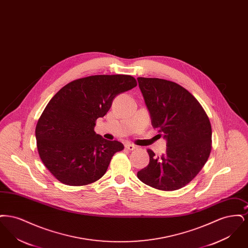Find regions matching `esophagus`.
Instances as JSON below:
<instances>
[{"label":"esophagus","instance_id":"esophagus-1","mask_svg":"<svg viewBox=\"0 0 248 248\" xmlns=\"http://www.w3.org/2000/svg\"><path fill=\"white\" fill-rule=\"evenodd\" d=\"M125 149H127V150H129V151H134V150H136L137 149V146H135V145H133V144H125Z\"/></svg>","mask_w":248,"mask_h":248}]
</instances>
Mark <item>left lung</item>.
Masks as SVG:
<instances>
[{
	"label": "left lung",
	"mask_w": 248,
	"mask_h": 248,
	"mask_svg": "<svg viewBox=\"0 0 248 248\" xmlns=\"http://www.w3.org/2000/svg\"><path fill=\"white\" fill-rule=\"evenodd\" d=\"M138 82L152 124L166 140V153L148 150L150 163L138 172L148 186L176 190L186 186L203 167L212 148V128L199 101L181 85L158 78Z\"/></svg>",
	"instance_id": "left-lung-1"
}]
</instances>
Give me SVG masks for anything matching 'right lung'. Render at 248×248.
<instances>
[{"label":"right lung","mask_w":248,"mask_h":248,"mask_svg":"<svg viewBox=\"0 0 248 248\" xmlns=\"http://www.w3.org/2000/svg\"><path fill=\"white\" fill-rule=\"evenodd\" d=\"M136 86L130 75H93L66 84L51 98L35 137L42 162L61 183L83 186L103 177L124 145L95 134V121L106 115L117 94Z\"/></svg>","instance_id":"1"}]
</instances>
